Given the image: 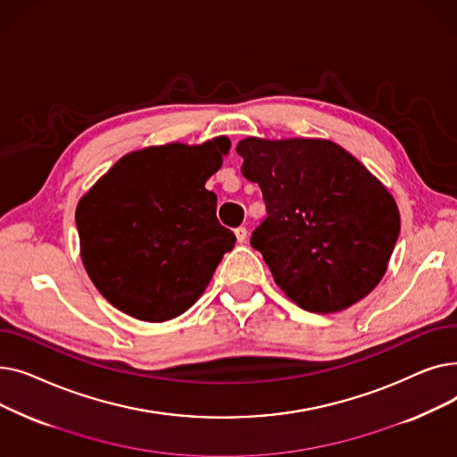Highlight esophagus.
<instances>
[{"instance_id":"esophagus-1","label":"esophagus","mask_w":457,"mask_h":457,"mask_svg":"<svg viewBox=\"0 0 457 457\" xmlns=\"http://www.w3.org/2000/svg\"><path fill=\"white\" fill-rule=\"evenodd\" d=\"M235 237H237V243H246V237H248V229L245 228V226H241V228H237L235 229Z\"/></svg>"}]
</instances>
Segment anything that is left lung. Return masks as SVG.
Masks as SVG:
<instances>
[{
    "label": "left lung",
    "mask_w": 457,
    "mask_h": 457,
    "mask_svg": "<svg viewBox=\"0 0 457 457\" xmlns=\"http://www.w3.org/2000/svg\"><path fill=\"white\" fill-rule=\"evenodd\" d=\"M243 176L261 187L267 219L250 245L279 289L309 313H339L386 276L400 233L396 200L328 138L238 140Z\"/></svg>",
    "instance_id": "left-lung-1"
}]
</instances>
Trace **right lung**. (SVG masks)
Listing matches in <instances>:
<instances>
[{"label": "right lung", "mask_w": 457, "mask_h": 457, "mask_svg": "<svg viewBox=\"0 0 457 457\" xmlns=\"http://www.w3.org/2000/svg\"><path fill=\"white\" fill-rule=\"evenodd\" d=\"M229 148L222 135L135 150L81 196L79 255L111 305L142 322H166L198 302L237 241L205 188Z\"/></svg>", "instance_id": "right-lung-1"}]
</instances>
